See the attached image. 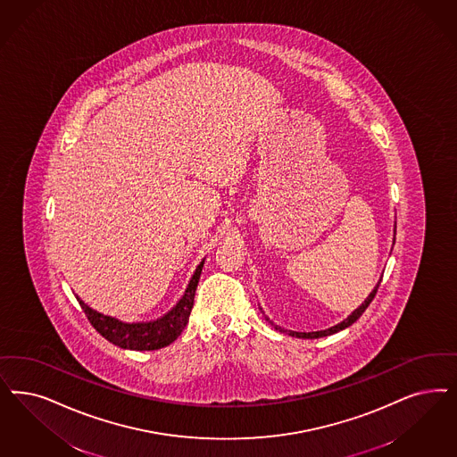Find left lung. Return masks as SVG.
I'll return each instance as SVG.
<instances>
[{
    "mask_svg": "<svg viewBox=\"0 0 457 457\" xmlns=\"http://www.w3.org/2000/svg\"><path fill=\"white\" fill-rule=\"evenodd\" d=\"M379 284H381V280L378 282L377 287H375V290L368 295V299L364 300L362 302L361 305L353 312V314L349 315L347 317L346 320H343L341 324H337V326H334V328H331V329H326V331H317V332H295V331H284L282 328H278V326H275L273 322H270L271 326H275V329L277 331L280 332H287L288 336H294V337H303V339H315V337H324V336H329V334H334V332H339L343 331V329H346V328H349L351 324H354L360 317H361L362 312L368 309V305L373 302V299H375V295H377L378 292V287H379ZM267 320H270V319H267Z\"/></svg>",
    "mask_w": 457,
    "mask_h": 457,
    "instance_id": "8db88e82",
    "label": "left lung"
}]
</instances>
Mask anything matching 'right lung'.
<instances>
[{"mask_svg":"<svg viewBox=\"0 0 457 457\" xmlns=\"http://www.w3.org/2000/svg\"><path fill=\"white\" fill-rule=\"evenodd\" d=\"M203 265H204V262H201V265L192 275L189 287H187L184 297L179 300V303L169 314L163 315L162 319H157L154 322L125 324L114 317L96 312L91 307H87L82 300H79V305L87 317V320L91 322V326L114 346L135 349V351H154V349L172 345L173 341L182 334L184 328L187 326Z\"/></svg>","mask_w":457,"mask_h":457,"instance_id":"add662e5","label":"right lung"}]
</instances>
